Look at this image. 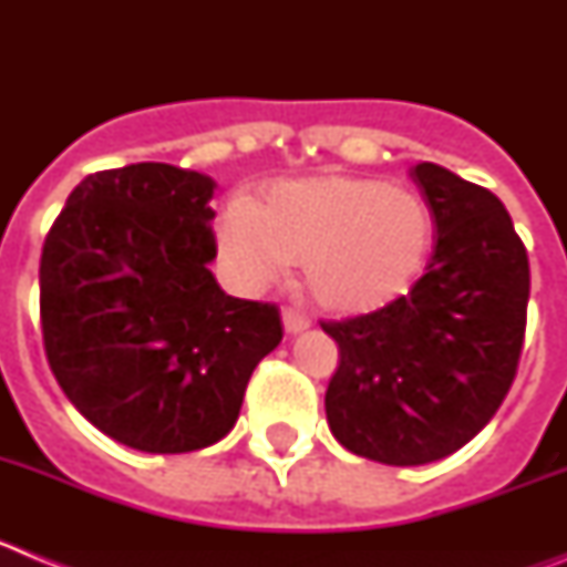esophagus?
Here are the masks:
<instances>
[{
  "instance_id": "34e87169",
  "label": "esophagus",
  "mask_w": 567,
  "mask_h": 567,
  "mask_svg": "<svg viewBox=\"0 0 567 567\" xmlns=\"http://www.w3.org/2000/svg\"><path fill=\"white\" fill-rule=\"evenodd\" d=\"M284 329L289 334L303 332V329H309V318L303 312H298V309H284Z\"/></svg>"
}]
</instances>
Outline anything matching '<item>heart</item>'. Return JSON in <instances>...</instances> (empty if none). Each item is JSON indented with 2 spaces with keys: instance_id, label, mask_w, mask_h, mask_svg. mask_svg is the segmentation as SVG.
Returning a JSON list of instances; mask_svg holds the SVG:
<instances>
[{
  "instance_id": "b5f03b06",
  "label": "heart",
  "mask_w": 567,
  "mask_h": 567,
  "mask_svg": "<svg viewBox=\"0 0 567 567\" xmlns=\"http://www.w3.org/2000/svg\"><path fill=\"white\" fill-rule=\"evenodd\" d=\"M215 235L244 287H267L287 264H303L320 307L365 315L412 289L432 252L434 218L414 189L332 173L278 182L255 204H224Z\"/></svg>"
}]
</instances>
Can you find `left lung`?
<instances>
[{"mask_svg":"<svg viewBox=\"0 0 567 567\" xmlns=\"http://www.w3.org/2000/svg\"><path fill=\"white\" fill-rule=\"evenodd\" d=\"M412 178L434 218V255L405 298L320 323L340 363L327 389L334 440L385 465L463 449L497 414L525 338L528 252L497 195L423 162Z\"/></svg>","mask_w":567,"mask_h":567,"instance_id":"1","label":"left lung"}]
</instances>
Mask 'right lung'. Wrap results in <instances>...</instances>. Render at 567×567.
<instances>
[{
  "label": "right lung",
  "mask_w": 567,
  "mask_h": 567,
  "mask_svg": "<svg viewBox=\"0 0 567 567\" xmlns=\"http://www.w3.org/2000/svg\"><path fill=\"white\" fill-rule=\"evenodd\" d=\"M215 182L142 162L87 175L39 267L48 363L79 412L147 454L227 437L255 365L284 338L278 307L218 287Z\"/></svg>",
  "instance_id": "right-lung-1"
}]
</instances>
